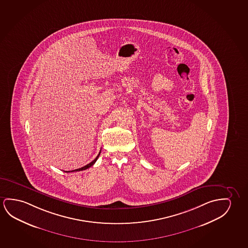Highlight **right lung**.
<instances>
[{"instance_id":"1","label":"right lung","mask_w":248,"mask_h":248,"mask_svg":"<svg viewBox=\"0 0 248 248\" xmlns=\"http://www.w3.org/2000/svg\"><path fill=\"white\" fill-rule=\"evenodd\" d=\"M100 153H101V151H100L99 153H98V155H96V158L94 159V160H93V162H91V163H88V164H87V165H85V166L82 167V168H79V169H77V170H72V171H65V172H67V173H68V172H75V171H82V170H87V169H89L90 167L93 166V164H94V163H96V160H97V158H98V156H99Z\"/></svg>"}]
</instances>
